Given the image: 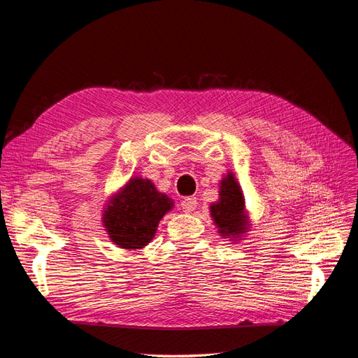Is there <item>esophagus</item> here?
<instances>
[{
  "label": "esophagus",
  "instance_id": "34e87169",
  "mask_svg": "<svg viewBox=\"0 0 358 358\" xmlns=\"http://www.w3.org/2000/svg\"><path fill=\"white\" fill-rule=\"evenodd\" d=\"M180 206H182L183 212L191 213V212L196 210V208H197V200H196V197H188L185 200H182Z\"/></svg>",
  "mask_w": 358,
  "mask_h": 358
}]
</instances>
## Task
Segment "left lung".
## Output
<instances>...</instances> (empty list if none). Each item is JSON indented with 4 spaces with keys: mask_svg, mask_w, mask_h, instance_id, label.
<instances>
[{
    "mask_svg": "<svg viewBox=\"0 0 358 358\" xmlns=\"http://www.w3.org/2000/svg\"><path fill=\"white\" fill-rule=\"evenodd\" d=\"M209 210L220 236L230 242L242 241L251 229V216L246 210L243 191L233 171H227L221 179L220 199L210 204Z\"/></svg>",
    "mask_w": 358,
    "mask_h": 358,
    "instance_id": "1",
    "label": "left lung"
}]
</instances>
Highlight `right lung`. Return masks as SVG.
<instances>
[{
	"label": "right lung",
	"mask_w": 358,
	"mask_h": 358,
	"mask_svg": "<svg viewBox=\"0 0 358 358\" xmlns=\"http://www.w3.org/2000/svg\"><path fill=\"white\" fill-rule=\"evenodd\" d=\"M173 206L175 201L159 192L152 180L131 176L106 200L103 227L117 248L138 251L154 239L159 221Z\"/></svg>",
	"instance_id": "right-lung-1"
}]
</instances>
